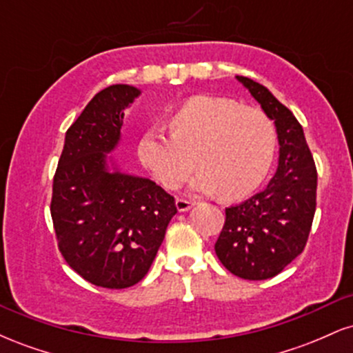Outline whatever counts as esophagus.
<instances>
[{
  "label": "esophagus",
  "instance_id": "1",
  "mask_svg": "<svg viewBox=\"0 0 353 353\" xmlns=\"http://www.w3.org/2000/svg\"><path fill=\"white\" fill-rule=\"evenodd\" d=\"M176 208L179 212H188L189 209L194 208V202L185 199H176Z\"/></svg>",
  "mask_w": 353,
  "mask_h": 353
}]
</instances>
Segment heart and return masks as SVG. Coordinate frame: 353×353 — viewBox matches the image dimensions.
<instances>
[{
	"label": "heart",
	"mask_w": 353,
	"mask_h": 353,
	"mask_svg": "<svg viewBox=\"0 0 353 353\" xmlns=\"http://www.w3.org/2000/svg\"><path fill=\"white\" fill-rule=\"evenodd\" d=\"M172 134L151 128L141 136L137 156L164 188L172 189L194 168V192L236 201L254 192L272 165L277 134L265 112L221 96L197 94L169 117Z\"/></svg>",
	"instance_id": "b5f03b06"
}]
</instances>
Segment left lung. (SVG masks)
<instances>
[{"mask_svg": "<svg viewBox=\"0 0 353 353\" xmlns=\"http://www.w3.org/2000/svg\"><path fill=\"white\" fill-rule=\"evenodd\" d=\"M262 111L274 121L279 164L262 192L225 209L216 242L222 265L247 281H265L302 254L315 214L317 171L301 123L272 92L236 76Z\"/></svg>", "mask_w": 353, "mask_h": 353, "instance_id": "1", "label": "left lung"}]
</instances>
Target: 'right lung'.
<instances>
[{
	"label": "right lung",
	"instance_id": "add662e5",
	"mask_svg": "<svg viewBox=\"0 0 353 353\" xmlns=\"http://www.w3.org/2000/svg\"><path fill=\"white\" fill-rule=\"evenodd\" d=\"M141 89L112 84L98 92L66 131L52 181L51 217L64 261L84 281L125 289L148 274L177 209L148 177L121 169L124 111Z\"/></svg>",
	"mask_w": 353,
	"mask_h": 353
}]
</instances>
